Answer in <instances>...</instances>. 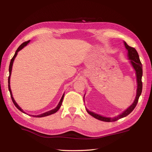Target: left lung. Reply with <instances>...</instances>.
Instances as JSON below:
<instances>
[{
    "label": "left lung",
    "mask_w": 152,
    "mask_h": 152,
    "mask_svg": "<svg viewBox=\"0 0 152 152\" xmlns=\"http://www.w3.org/2000/svg\"><path fill=\"white\" fill-rule=\"evenodd\" d=\"M124 44H125L126 49L128 50L129 59L131 60L132 66H133L134 69L135 70V71H136L137 84H138L137 96H136V98H135L134 102L129 106V107L123 112L122 114H119V115L113 118H106V117H104V116H101L99 114H95V113L90 112L87 110V112H88L89 114L92 115L93 117H94L95 118L99 119V120H101L102 121H106V122L115 121L119 119L123 118L125 117V116L128 115L133 110L134 108L136 107L138 101V99H139L142 93V63L140 61L139 56H138V52L137 51V50H135V48L129 46L126 42H124Z\"/></svg>",
    "instance_id": "1"
}]
</instances>
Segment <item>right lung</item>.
Wrapping results in <instances>:
<instances>
[{"mask_svg":"<svg viewBox=\"0 0 152 152\" xmlns=\"http://www.w3.org/2000/svg\"><path fill=\"white\" fill-rule=\"evenodd\" d=\"M30 42V40H28V41H26V42H23V44H21L20 46H19V48H18V50H16V51H15V54H14V57H13L12 58V59H11V61H10V66H9V77H8V89H9V91H10V96H11V98H12V101H13V102H14V105L15 106V107L17 108L18 110H19L20 111H21L22 112H24L23 111V110L19 107V106L18 105V104L17 103L15 102V101H14V98H13V96H12V91H11V89H10V75H11V71H12V65H13V63H14V59H15V57H16V56H17V54H18V51H19V50H21L22 48H23L25 46H26V45L29 42ZM64 95H63V96H62V98H61V101H60V102H59V104L57 105V107L55 108V109H53V110H50V111H49V112H45V113H44V114H40V115H34V117H37V118H41V117H45V116H48V115H51V114H54V113H56V112H57L58 110H59V109L60 108V107H61V104H62V102H63V98H64Z\"/></svg>","mask_w":152,"mask_h":152,"instance_id":"1","label":"right lung"}]
</instances>
